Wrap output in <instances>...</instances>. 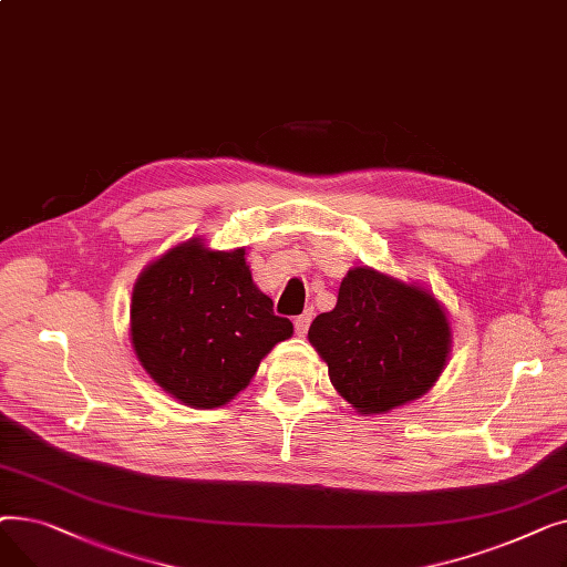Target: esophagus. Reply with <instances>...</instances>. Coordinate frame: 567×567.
I'll return each instance as SVG.
<instances>
[{"mask_svg":"<svg viewBox=\"0 0 567 567\" xmlns=\"http://www.w3.org/2000/svg\"><path fill=\"white\" fill-rule=\"evenodd\" d=\"M312 317H315L312 308H308L303 315L296 317V319H293V329H296V333H299V336H306V333H308V329H310V321H312Z\"/></svg>","mask_w":567,"mask_h":567,"instance_id":"esophagus-1","label":"esophagus"}]
</instances>
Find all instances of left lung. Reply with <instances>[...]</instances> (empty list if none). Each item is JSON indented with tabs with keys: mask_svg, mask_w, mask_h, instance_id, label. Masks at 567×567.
Masks as SVG:
<instances>
[{
	"mask_svg": "<svg viewBox=\"0 0 567 567\" xmlns=\"http://www.w3.org/2000/svg\"><path fill=\"white\" fill-rule=\"evenodd\" d=\"M308 340L329 365L333 389L363 415L423 398L451 359L453 329L436 296L372 266H353L338 303Z\"/></svg>",
	"mask_w": 567,
	"mask_h": 567,
	"instance_id": "8db88e82",
	"label": "left lung"
}]
</instances>
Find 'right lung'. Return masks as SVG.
<instances>
[{"label": "right lung", "instance_id": "right-lung-1", "mask_svg": "<svg viewBox=\"0 0 567 567\" xmlns=\"http://www.w3.org/2000/svg\"><path fill=\"white\" fill-rule=\"evenodd\" d=\"M293 336L255 285L246 248L193 236L148 261L133 285L131 344L156 385L193 409L231 402L264 355Z\"/></svg>", "mask_w": 567, "mask_h": 567}]
</instances>
